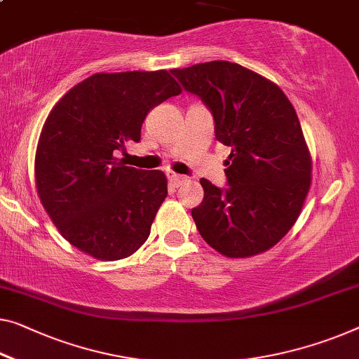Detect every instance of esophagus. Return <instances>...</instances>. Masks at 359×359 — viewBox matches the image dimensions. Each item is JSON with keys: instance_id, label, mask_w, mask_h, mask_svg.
<instances>
[{"instance_id": "1", "label": "esophagus", "mask_w": 359, "mask_h": 359, "mask_svg": "<svg viewBox=\"0 0 359 359\" xmlns=\"http://www.w3.org/2000/svg\"><path fill=\"white\" fill-rule=\"evenodd\" d=\"M168 177H169V182H170V185H174V187H180V185H184L187 180L185 175H180V174H175V172H169L168 174Z\"/></svg>"}]
</instances>
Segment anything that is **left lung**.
I'll return each mask as SVG.
<instances>
[{"label": "left lung", "instance_id": "left-lung-1", "mask_svg": "<svg viewBox=\"0 0 359 359\" xmlns=\"http://www.w3.org/2000/svg\"><path fill=\"white\" fill-rule=\"evenodd\" d=\"M214 116L216 138L231 147L229 189L201 179L191 217L203 240L227 258H250L279 243L297 222L311 187L313 161L290 100L255 71L229 61L170 71Z\"/></svg>", "mask_w": 359, "mask_h": 359}]
</instances>
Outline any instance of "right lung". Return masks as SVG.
Wrapping results in <instances>:
<instances>
[{
  "mask_svg": "<svg viewBox=\"0 0 359 359\" xmlns=\"http://www.w3.org/2000/svg\"><path fill=\"white\" fill-rule=\"evenodd\" d=\"M182 87L168 71L98 72L53 106L35 153L36 194L72 247L100 261L124 259L147 242L168 196L163 170L114 156L140 140L148 111Z\"/></svg>",
  "mask_w": 359,
  "mask_h": 359,
  "instance_id": "right-lung-1",
  "label": "right lung"
}]
</instances>
